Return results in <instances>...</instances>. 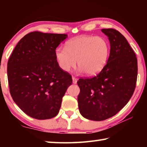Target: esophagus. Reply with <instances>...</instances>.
I'll list each match as a JSON object with an SVG mask.
<instances>
[{
    "mask_svg": "<svg viewBox=\"0 0 147 147\" xmlns=\"http://www.w3.org/2000/svg\"><path fill=\"white\" fill-rule=\"evenodd\" d=\"M73 84H76L77 83V80H77V78H75V77H74V76H73Z\"/></svg>",
    "mask_w": 147,
    "mask_h": 147,
    "instance_id": "obj_1",
    "label": "esophagus"
}]
</instances>
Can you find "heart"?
Returning <instances> with one entry per match:
<instances>
[{
    "instance_id": "obj_1",
    "label": "heart",
    "mask_w": 147,
    "mask_h": 147,
    "mask_svg": "<svg viewBox=\"0 0 147 147\" xmlns=\"http://www.w3.org/2000/svg\"><path fill=\"white\" fill-rule=\"evenodd\" d=\"M109 54L108 42L101 37L82 36L71 39L66 46L57 47L54 55L62 71L69 72L75 67L76 61L80 71L88 76L95 75L108 61Z\"/></svg>"
}]
</instances>
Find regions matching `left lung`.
Returning <instances> with one entry per match:
<instances>
[{
	"label": "left lung",
	"instance_id": "left-lung-1",
	"mask_svg": "<svg viewBox=\"0 0 147 147\" xmlns=\"http://www.w3.org/2000/svg\"><path fill=\"white\" fill-rule=\"evenodd\" d=\"M108 37L110 53L105 67L91 78L77 82L80 113L92 121H104L116 115L128 103L135 90L138 59L128 41L119 31L102 29Z\"/></svg>",
	"mask_w": 147,
	"mask_h": 147
}]
</instances>
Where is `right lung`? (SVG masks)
Returning <instances> with one entry per match:
<instances>
[{
    "label": "right lung",
    "mask_w": 147,
    "mask_h": 147,
    "mask_svg": "<svg viewBox=\"0 0 147 147\" xmlns=\"http://www.w3.org/2000/svg\"><path fill=\"white\" fill-rule=\"evenodd\" d=\"M67 34L32 32L17 44L8 61L9 92L22 111L43 120L58 115L72 76L59 67L54 52Z\"/></svg>",
    "instance_id": "obj_1"
}]
</instances>
